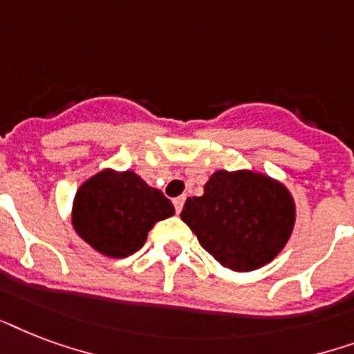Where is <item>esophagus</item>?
I'll return each instance as SVG.
<instances>
[{"label":"esophagus","instance_id":"1","mask_svg":"<svg viewBox=\"0 0 354 354\" xmlns=\"http://www.w3.org/2000/svg\"><path fill=\"white\" fill-rule=\"evenodd\" d=\"M185 199H186L185 196H180V197H175V199H174V205H175V212H177V214H179L180 210H183V205H185Z\"/></svg>","mask_w":354,"mask_h":354}]
</instances>
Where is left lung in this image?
<instances>
[{"label":"left lung","mask_w":354,"mask_h":354,"mask_svg":"<svg viewBox=\"0 0 354 354\" xmlns=\"http://www.w3.org/2000/svg\"><path fill=\"white\" fill-rule=\"evenodd\" d=\"M180 218L223 268L253 271L290 240L295 203L288 188L251 169L210 175L201 197H188Z\"/></svg>","instance_id":"obj_1"}]
</instances>
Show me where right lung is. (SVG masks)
<instances>
[{
  "instance_id": "right-lung-1",
  "label": "right lung",
  "mask_w": 354,
  "mask_h": 354,
  "mask_svg": "<svg viewBox=\"0 0 354 354\" xmlns=\"http://www.w3.org/2000/svg\"><path fill=\"white\" fill-rule=\"evenodd\" d=\"M174 214L168 197L134 171L106 168L79 186L72 225L97 253L123 259L144 245L157 221Z\"/></svg>"
}]
</instances>
